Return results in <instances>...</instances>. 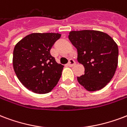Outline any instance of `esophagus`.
Wrapping results in <instances>:
<instances>
[{
    "label": "esophagus",
    "instance_id": "obj_1",
    "mask_svg": "<svg viewBox=\"0 0 127 127\" xmlns=\"http://www.w3.org/2000/svg\"><path fill=\"white\" fill-rule=\"evenodd\" d=\"M75 64H76V63H75V61H74V60L70 59L69 60L68 63V65L69 66H70V67H72V66H73L75 65Z\"/></svg>",
    "mask_w": 127,
    "mask_h": 127
}]
</instances>
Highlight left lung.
<instances>
[{
  "instance_id": "obj_1",
  "label": "left lung",
  "mask_w": 127,
  "mask_h": 127,
  "mask_svg": "<svg viewBox=\"0 0 127 127\" xmlns=\"http://www.w3.org/2000/svg\"><path fill=\"white\" fill-rule=\"evenodd\" d=\"M68 38L77 49V61L85 74L77 81L88 91L102 89L113 79L118 65L119 48L106 33L98 31H72Z\"/></svg>"
}]
</instances>
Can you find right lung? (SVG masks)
<instances>
[{
  "mask_svg": "<svg viewBox=\"0 0 127 127\" xmlns=\"http://www.w3.org/2000/svg\"><path fill=\"white\" fill-rule=\"evenodd\" d=\"M61 36L52 32L32 33L14 46L12 58L14 72L29 91L48 93L57 85L64 66L57 63L50 51Z\"/></svg>",
  "mask_w": 127,
  "mask_h": 127,
  "instance_id": "obj_1",
  "label": "right lung"
}]
</instances>
